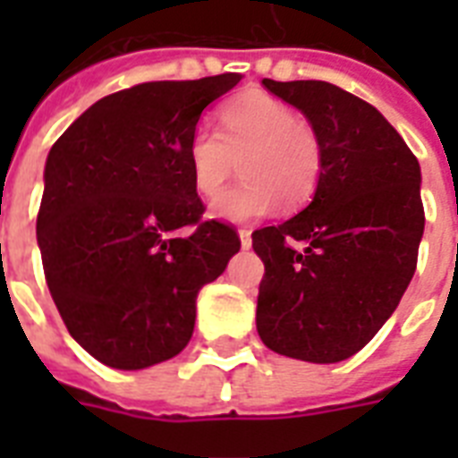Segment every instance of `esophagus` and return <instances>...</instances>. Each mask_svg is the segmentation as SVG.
Segmentation results:
<instances>
[{
	"label": "esophagus",
	"instance_id": "1",
	"mask_svg": "<svg viewBox=\"0 0 458 458\" xmlns=\"http://www.w3.org/2000/svg\"><path fill=\"white\" fill-rule=\"evenodd\" d=\"M237 235H240V244H242V250H250V247H251V230L240 228V230H237Z\"/></svg>",
	"mask_w": 458,
	"mask_h": 458
}]
</instances>
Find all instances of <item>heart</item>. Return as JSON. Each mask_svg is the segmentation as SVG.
I'll use <instances>...</instances> for the list:
<instances>
[{
  "label": "heart",
  "mask_w": 458,
  "mask_h": 458,
  "mask_svg": "<svg viewBox=\"0 0 458 458\" xmlns=\"http://www.w3.org/2000/svg\"><path fill=\"white\" fill-rule=\"evenodd\" d=\"M187 168L201 197H216L242 164V182L211 204L223 221H251L283 201L300 207L318 187L323 147L318 132L293 106L251 92L221 109V132L197 125L187 140Z\"/></svg>",
  "instance_id": "obj_1"
}]
</instances>
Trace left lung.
<instances>
[{
    "label": "left lung",
    "mask_w": 458,
    "mask_h": 458,
    "mask_svg": "<svg viewBox=\"0 0 458 458\" xmlns=\"http://www.w3.org/2000/svg\"><path fill=\"white\" fill-rule=\"evenodd\" d=\"M264 88L318 132L323 171L309 207L251 235L266 268L259 337L290 359L344 361L385 326L416 271L419 158L376 106L337 85L264 78Z\"/></svg>",
    "instance_id": "left-lung-1"
}]
</instances>
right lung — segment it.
Segmentation results:
<instances>
[{"mask_svg":"<svg viewBox=\"0 0 458 458\" xmlns=\"http://www.w3.org/2000/svg\"><path fill=\"white\" fill-rule=\"evenodd\" d=\"M240 82H142L92 104L49 149L38 214L47 287L97 361L149 369L187 347L197 294L240 251L230 225L201 221L187 140ZM190 225V236L177 230Z\"/></svg>","mask_w":458,"mask_h":458,"instance_id":"obj_1","label":"right lung"}]
</instances>
